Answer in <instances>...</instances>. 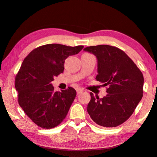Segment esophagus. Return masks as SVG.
<instances>
[{"label":"esophagus","instance_id":"obj_1","mask_svg":"<svg viewBox=\"0 0 157 157\" xmlns=\"http://www.w3.org/2000/svg\"><path fill=\"white\" fill-rule=\"evenodd\" d=\"M83 91H84V90L82 89V88H78V89H77V95H80V94L81 93H82Z\"/></svg>","mask_w":157,"mask_h":157}]
</instances>
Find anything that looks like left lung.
Instances as JSON below:
<instances>
[{"mask_svg":"<svg viewBox=\"0 0 157 157\" xmlns=\"http://www.w3.org/2000/svg\"><path fill=\"white\" fill-rule=\"evenodd\" d=\"M84 50L98 59L96 80L107 86V95H93L87 110L95 124L116 127L133 114L143 97L144 76L132 59L118 47L110 45L90 46Z\"/></svg>","mask_w":157,"mask_h":157,"instance_id":"obj_1","label":"left lung"}]
</instances>
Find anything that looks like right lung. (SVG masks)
<instances>
[{"mask_svg":"<svg viewBox=\"0 0 157 157\" xmlns=\"http://www.w3.org/2000/svg\"><path fill=\"white\" fill-rule=\"evenodd\" d=\"M83 47L49 44L32 50L23 61L15 78L18 104L41 128H54L65 118L76 90L68 87L54 92L51 82L64 72L67 58L78 54Z\"/></svg>","mask_w":157,"mask_h":157,"instance_id":"1","label":"right lung"}]
</instances>
